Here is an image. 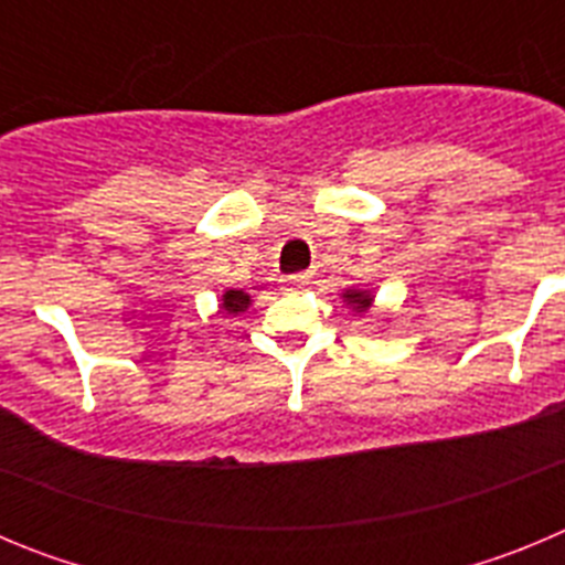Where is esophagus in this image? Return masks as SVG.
Segmentation results:
<instances>
[{
	"label": "esophagus",
	"mask_w": 565,
	"mask_h": 565,
	"mask_svg": "<svg viewBox=\"0 0 565 565\" xmlns=\"http://www.w3.org/2000/svg\"><path fill=\"white\" fill-rule=\"evenodd\" d=\"M308 282H311V274H291V277L282 279V286H286V291H299V288H306Z\"/></svg>",
	"instance_id": "obj_1"
}]
</instances>
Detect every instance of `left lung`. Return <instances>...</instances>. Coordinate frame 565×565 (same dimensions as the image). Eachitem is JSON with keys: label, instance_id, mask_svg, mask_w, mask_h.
Wrapping results in <instances>:
<instances>
[{"label": "left lung", "instance_id": "left-lung-1", "mask_svg": "<svg viewBox=\"0 0 565 565\" xmlns=\"http://www.w3.org/2000/svg\"><path fill=\"white\" fill-rule=\"evenodd\" d=\"M342 299L356 313H367V311H371V306H373V294L371 291H362V288H348V291L342 294Z\"/></svg>", "mask_w": 565, "mask_h": 565}]
</instances>
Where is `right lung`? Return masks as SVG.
Wrapping results in <instances>:
<instances>
[{
	"label": "right lung",
	"mask_w": 565,
	"mask_h": 565,
	"mask_svg": "<svg viewBox=\"0 0 565 565\" xmlns=\"http://www.w3.org/2000/svg\"><path fill=\"white\" fill-rule=\"evenodd\" d=\"M248 306H252V297H248L246 291H237V288H228V291H223L221 308L226 313H232V317L248 311Z\"/></svg>",
	"instance_id": "1"
}]
</instances>
